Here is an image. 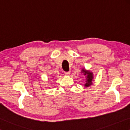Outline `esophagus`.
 Segmentation results:
<instances>
[{
    "instance_id": "esophagus-1",
    "label": "esophagus",
    "mask_w": 130,
    "mask_h": 130,
    "mask_svg": "<svg viewBox=\"0 0 130 130\" xmlns=\"http://www.w3.org/2000/svg\"><path fill=\"white\" fill-rule=\"evenodd\" d=\"M70 73H71V72H70V71H68V72H64V74L66 75H70Z\"/></svg>"
}]
</instances>
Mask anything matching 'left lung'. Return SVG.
Here are the masks:
<instances>
[{"label": "left lung", "mask_w": 130, "mask_h": 130, "mask_svg": "<svg viewBox=\"0 0 130 130\" xmlns=\"http://www.w3.org/2000/svg\"><path fill=\"white\" fill-rule=\"evenodd\" d=\"M82 72L83 73L84 75L86 76V83L85 84V87H89L91 85H92L93 79H94L92 72L90 71L89 70H86L85 69L82 70Z\"/></svg>", "instance_id": "1"}]
</instances>
